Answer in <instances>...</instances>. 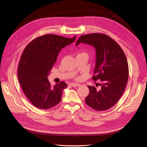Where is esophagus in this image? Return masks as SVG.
<instances>
[{"mask_svg": "<svg viewBox=\"0 0 147 147\" xmlns=\"http://www.w3.org/2000/svg\"><path fill=\"white\" fill-rule=\"evenodd\" d=\"M70 85L71 86H73V87H77V86H80V84L73 83H70Z\"/></svg>", "mask_w": 147, "mask_h": 147, "instance_id": "obj_1", "label": "esophagus"}]
</instances>
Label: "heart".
Instances as JSON below:
<instances>
[{"label": "heart", "instance_id": "1", "mask_svg": "<svg viewBox=\"0 0 147 147\" xmlns=\"http://www.w3.org/2000/svg\"><path fill=\"white\" fill-rule=\"evenodd\" d=\"M81 54H86V53H79L78 55H81Z\"/></svg>", "mask_w": 147, "mask_h": 147}]
</instances>
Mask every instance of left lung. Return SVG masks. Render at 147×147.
<instances>
[{"instance_id":"1","label":"left lung","mask_w":147,"mask_h":147,"mask_svg":"<svg viewBox=\"0 0 147 147\" xmlns=\"http://www.w3.org/2000/svg\"><path fill=\"white\" fill-rule=\"evenodd\" d=\"M80 43L94 47L96 62L92 80H100V90L88 86L90 93L86 104L97 111L107 110L117 103L125 90L129 77L127 58L122 48L107 35L92 33L79 37L76 46Z\"/></svg>"}]
</instances>
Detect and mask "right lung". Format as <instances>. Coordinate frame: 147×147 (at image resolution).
Returning a JSON list of instances; mask_svg holds the SVG:
<instances>
[{"instance_id":"add662e5","label":"right lung","mask_w":147,"mask_h":147,"mask_svg":"<svg viewBox=\"0 0 147 147\" xmlns=\"http://www.w3.org/2000/svg\"><path fill=\"white\" fill-rule=\"evenodd\" d=\"M72 38L46 34L31 41L21 55L18 69L19 82L24 94L33 105L49 109L59 103L67 88L64 82L51 86L47 77L62 48L72 43Z\"/></svg>"}]
</instances>
